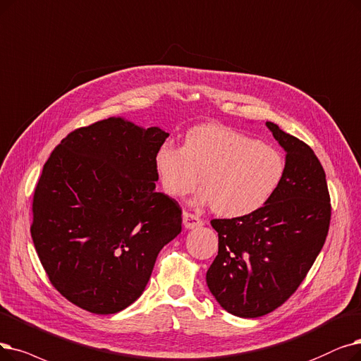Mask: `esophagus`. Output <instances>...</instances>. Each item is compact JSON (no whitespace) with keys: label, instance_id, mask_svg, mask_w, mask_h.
<instances>
[{"label":"esophagus","instance_id":"obj_1","mask_svg":"<svg viewBox=\"0 0 361 361\" xmlns=\"http://www.w3.org/2000/svg\"><path fill=\"white\" fill-rule=\"evenodd\" d=\"M183 221H184L185 228H195V227H199L203 224V219L199 215L187 212V211H184V214H183Z\"/></svg>","mask_w":361,"mask_h":361}]
</instances>
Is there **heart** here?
<instances>
[{
  "label": "heart",
  "mask_w": 361,
  "mask_h": 361,
  "mask_svg": "<svg viewBox=\"0 0 361 361\" xmlns=\"http://www.w3.org/2000/svg\"><path fill=\"white\" fill-rule=\"evenodd\" d=\"M154 169L171 197L189 195L199 183V205L239 218L261 209L285 177L286 161L276 147L223 125L207 123L187 131L183 147L164 143Z\"/></svg>",
  "instance_id": "1"
}]
</instances>
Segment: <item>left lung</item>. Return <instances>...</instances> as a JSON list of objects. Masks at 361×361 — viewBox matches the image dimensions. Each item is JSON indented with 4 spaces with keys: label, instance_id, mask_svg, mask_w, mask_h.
I'll return each mask as SVG.
<instances>
[{
    "label": "left lung",
    "instance_id": "8db88e82",
    "mask_svg": "<svg viewBox=\"0 0 361 361\" xmlns=\"http://www.w3.org/2000/svg\"><path fill=\"white\" fill-rule=\"evenodd\" d=\"M286 150L279 189L257 212L212 219L218 255L207 273L215 300L230 314L255 319L300 288L327 238L331 196L324 169L308 145L267 122Z\"/></svg>",
    "mask_w": 361,
    "mask_h": 361
}]
</instances>
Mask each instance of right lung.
<instances>
[{"instance_id":"add662e5","label":"right lung","mask_w":361,"mask_h":361,"mask_svg":"<svg viewBox=\"0 0 361 361\" xmlns=\"http://www.w3.org/2000/svg\"><path fill=\"white\" fill-rule=\"evenodd\" d=\"M168 137L109 118L68 134L45 162L30 234L51 285L80 308L131 305L181 231L178 202L154 190V153Z\"/></svg>"}]
</instances>
